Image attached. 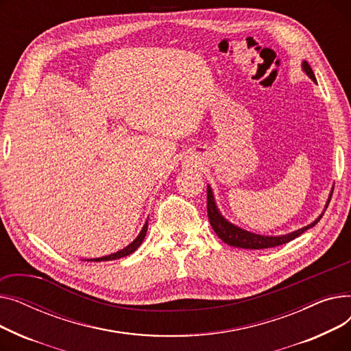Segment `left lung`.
Listing matches in <instances>:
<instances>
[{
	"mask_svg": "<svg viewBox=\"0 0 351 351\" xmlns=\"http://www.w3.org/2000/svg\"><path fill=\"white\" fill-rule=\"evenodd\" d=\"M302 69L303 72L306 73V75L313 81L316 82V77L315 73H313V69L310 68V65L307 64V61H303L302 62ZM331 195H333V188H331V192L328 195V199H327V204L324 206V210L322 212V215L315 220V222H311L310 225L302 228V229H298L294 230L291 233H287V234H280V236H266V234H257V233H253V232H249V230H245L242 228H239L233 223H230L229 220L220 213L217 205H216V200H215V196H213V191L212 188L208 185V216H209V222H210V226L213 228V230L216 232V234L222 239V241L226 243V245H230L233 247H242V249H254V250H259V249H267V247H274V246H280V245H285L290 241H293V239H296L298 236H300L302 233H304L307 229L315 226L319 220L322 219V216L324 215L328 204H330V199H331Z\"/></svg>",
	"mask_w": 351,
	"mask_h": 351,
	"instance_id": "1",
	"label": "left lung"
}]
</instances>
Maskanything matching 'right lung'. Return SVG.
I'll return each instance as SVG.
<instances>
[{
    "mask_svg": "<svg viewBox=\"0 0 351 351\" xmlns=\"http://www.w3.org/2000/svg\"><path fill=\"white\" fill-rule=\"evenodd\" d=\"M146 232H147V220L145 222L142 230L139 232V234L136 236V239H135V241H134L132 243H129L126 247H123V249H121V250H118V252H115V253H112V254L102 256V257H95V259H88L86 262H106V261H115V259H121V257H125V256H128V254L134 253V252L141 246V243L143 242V239H145V236H146Z\"/></svg>",
    "mask_w": 351,
    "mask_h": 351,
    "instance_id": "add662e5",
    "label": "right lung"
}]
</instances>
